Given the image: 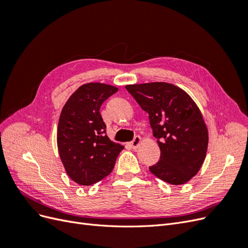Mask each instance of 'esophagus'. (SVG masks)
I'll use <instances>...</instances> for the list:
<instances>
[{"mask_svg":"<svg viewBox=\"0 0 248 248\" xmlns=\"http://www.w3.org/2000/svg\"><path fill=\"white\" fill-rule=\"evenodd\" d=\"M140 142H141L140 137L137 136V137H134V139L129 142V145H130V147H131L132 149H137V148L140 145Z\"/></svg>","mask_w":248,"mask_h":248,"instance_id":"esophagus-1","label":"esophagus"}]
</instances>
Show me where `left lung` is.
Wrapping results in <instances>:
<instances>
[{
    "mask_svg": "<svg viewBox=\"0 0 248 248\" xmlns=\"http://www.w3.org/2000/svg\"><path fill=\"white\" fill-rule=\"evenodd\" d=\"M149 121L160 148L159 161L149 168L154 176L172 185L188 182L205 160L208 130L190 96L168 82L125 87Z\"/></svg>",
    "mask_w": 248,
    "mask_h": 248,
    "instance_id": "left-lung-1",
    "label": "left lung"
}]
</instances>
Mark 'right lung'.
<instances>
[{
	"mask_svg": "<svg viewBox=\"0 0 248 248\" xmlns=\"http://www.w3.org/2000/svg\"><path fill=\"white\" fill-rule=\"evenodd\" d=\"M118 92L116 87L90 82L80 86L67 100L59 119V154L68 176L89 186L108 176L123 146L107 136L100 107Z\"/></svg>",
	"mask_w": 248,
	"mask_h": 248,
	"instance_id": "add662e5",
	"label": "right lung"
}]
</instances>
